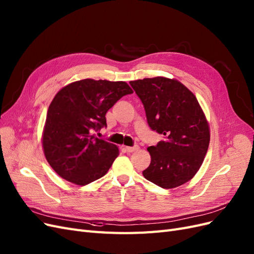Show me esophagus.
<instances>
[{
  "label": "esophagus",
  "mask_w": 254,
  "mask_h": 254,
  "mask_svg": "<svg viewBox=\"0 0 254 254\" xmlns=\"http://www.w3.org/2000/svg\"><path fill=\"white\" fill-rule=\"evenodd\" d=\"M139 149L138 145H134V146H126L125 150L127 152V153H132V152H135Z\"/></svg>",
  "instance_id": "obj_1"
}]
</instances>
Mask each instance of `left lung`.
Wrapping results in <instances>:
<instances>
[{"instance_id":"left-lung-1","label":"left lung","mask_w":254,"mask_h":254,"mask_svg":"<svg viewBox=\"0 0 254 254\" xmlns=\"http://www.w3.org/2000/svg\"><path fill=\"white\" fill-rule=\"evenodd\" d=\"M152 130L163 140L149 146L151 163L142 174L165 189L189 182L206 156L210 130L196 97L177 80L165 77L130 81Z\"/></svg>"}]
</instances>
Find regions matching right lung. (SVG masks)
<instances>
[{
	"label": "right lung",
	"mask_w": 254,
	"mask_h": 254,
	"mask_svg": "<svg viewBox=\"0 0 254 254\" xmlns=\"http://www.w3.org/2000/svg\"><path fill=\"white\" fill-rule=\"evenodd\" d=\"M133 91L124 81L84 79L58 92L48 108L43 133L45 157L62 178L85 186L108 173L117 145L92 135L106 127L105 114Z\"/></svg>",
	"instance_id": "right-lung-1"
}]
</instances>
